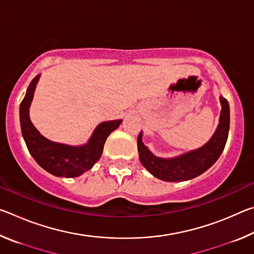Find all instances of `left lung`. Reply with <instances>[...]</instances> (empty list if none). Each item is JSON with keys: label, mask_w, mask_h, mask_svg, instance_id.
Returning <instances> with one entry per match:
<instances>
[{"label": "left lung", "mask_w": 254, "mask_h": 254, "mask_svg": "<svg viewBox=\"0 0 254 254\" xmlns=\"http://www.w3.org/2000/svg\"><path fill=\"white\" fill-rule=\"evenodd\" d=\"M222 111L216 131L203 147L182 156L163 159L156 157L142 142V132L137 136V151L142 166L154 177L165 182H184L197 177L210 168L224 150L230 128V106L220 97Z\"/></svg>", "instance_id": "left-lung-1"}]
</instances>
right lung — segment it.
Listing matches in <instances>:
<instances>
[{
	"mask_svg": "<svg viewBox=\"0 0 254 254\" xmlns=\"http://www.w3.org/2000/svg\"><path fill=\"white\" fill-rule=\"evenodd\" d=\"M39 77L40 75H37L31 80L20 104V124L25 144L38 165L51 175L66 178L77 177L91 169L101 158L107 136L119 127L122 120L101 123L88 142L79 147L48 140L34 127L29 117V107Z\"/></svg>",
	"mask_w": 254,
	"mask_h": 254,
	"instance_id": "right-lung-1",
	"label": "right lung"
}]
</instances>
